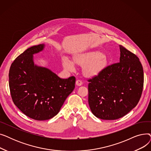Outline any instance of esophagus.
<instances>
[{"mask_svg":"<svg viewBox=\"0 0 151 151\" xmlns=\"http://www.w3.org/2000/svg\"><path fill=\"white\" fill-rule=\"evenodd\" d=\"M76 84L78 86H80L83 84V82H82V81H81L80 80H78L76 81Z\"/></svg>","mask_w":151,"mask_h":151,"instance_id":"34e87169","label":"esophagus"}]
</instances>
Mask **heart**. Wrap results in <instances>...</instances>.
<instances>
[{
    "instance_id": "heart-1",
    "label": "heart",
    "mask_w": 151,
    "mask_h": 151,
    "mask_svg": "<svg viewBox=\"0 0 151 151\" xmlns=\"http://www.w3.org/2000/svg\"><path fill=\"white\" fill-rule=\"evenodd\" d=\"M76 64L84 66V74L87 76H93L98 75L104 68L106 59L104 55L99 51H93L83 55H78L75 59ZM64 68L69 71H74L75 67L73 62L68 59H65L63 62Z\"/></svg>"
}]
</instances>
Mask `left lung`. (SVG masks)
Listing matches in <instances>:
<instances>
[{
	"label": "left lung",
	"instance_id": "left-lung-1",
	"mask_svg": "<svg viewBox=\"0 0 151 151\" xmlns=\"http://www.w3.org/2000/svg\"><path fill=\"white\" fill-rule=\"evenodd\" d=\"M119 47L120 62L88 80L89 107L101 119L115 120L129 113L137 105L143 89L144 72L139 58Z\"/></svg>",
	"mask_w": 151,
	"mask_h": 151
}]
</instances>
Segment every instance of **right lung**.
<instances>
[{
  "label": "right lung",
  "mask_w": 151,
  "mask_h": 151,
  "mask_svg": "<svg viewBox=\"0 0 151 151\" xmlns=\"http://www.w3.org/2000/svg\"><path fill=\"white\" fill-rule=\"evenodd\" d=\"M44 44L32 46L12 63L9 87L14 104L37 121L57 115L75 87V76L61 79L50 70L34 64L33 54L42 51Z\"/></svg>",
  "instance_id": "1"
}]
</instances>
